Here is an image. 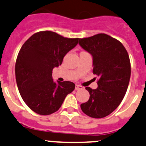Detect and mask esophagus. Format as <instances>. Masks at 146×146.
I'll return each mask as SVG.
<instances>
[{
    "label": "esophagus",
    "instance_id": "esophagus-1",
    "mask_svg": "<svg viewBox=\"0 0 146 146\" xmlns=\"http://www.w3.org/2000/svg\"><path fill=\"white\" fill-rule=\"evenodd\" d=\"M82 88H83V87H82L81 85H76V87H75V90H82Z\"/></svg>",
    "mask_w": 146,
    "mask_h": 146
}]
</instances>
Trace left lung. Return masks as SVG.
I'll use <instances>...</instances> for the list:
<instances>
[{
	"mask_svg": "<svg viewBox=\"0 0 146 146\" xmlns=\"http://www.w3.org/2000/svg\"><path fill=\"white\" fill-rule=\"evenodd\" d=\"M79 45L92 56L97 88L85 89L90 99L80 108L87 115L102 118L113 113L125 96L131 76L129 54L123 45L104 33L79 39Z\"/></svg>",
	"mask_w": 146,
	"mask_h": 146,
	"instance_id": "8db88e82",
	"label": "left lung"
}]
</instances>
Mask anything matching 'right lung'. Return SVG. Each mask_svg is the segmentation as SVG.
Segmentation results:
<instances>
[{
    "label": "right lung",
    "instance_id": "add662e5",
    "mask_svg": "<svg viewBox=\"0 0 146 146\" xmlns=\"http://www.w3.org/2000/svg\"><path fill=\"white\" fill-rule=\"evenodd\" d=\"M78 40L45 31L33 34L21 47L15 64L17 85L23 100L35 113L47 115L57 111L74 90L73 82H54L52 75Z\"/></svg>",
    "mask_w": 146,
    "mask_h": 146
}]
</instances>
